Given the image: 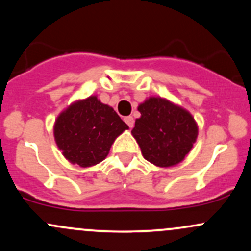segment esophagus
Here are the masks:
<instances>
[{
	"mask_svg": "<svg viewBox=\"0 0 251 251\" xmlns=\"http://www.w3.org/2000/svg\"><path fill=\"white\" fill-rule=\"evenodd\" d=\"M124 122L127 124V126H128L129 128L133 127V125H134V119H133V117H131V116L125 117V118H124Z\"/></svg>",
	"mask_w": 251,
	"mask_h": 251,
	"instance_id": "obj_1",
	"label": "esophagus"
}]
</instances>
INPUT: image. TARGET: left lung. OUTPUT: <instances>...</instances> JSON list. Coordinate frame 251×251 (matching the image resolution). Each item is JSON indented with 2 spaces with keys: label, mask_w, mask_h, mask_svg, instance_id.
<instances>
[{
  "label": "left lung",
  "mask_w": 251,
  "mask_h": 251,
  "mask_svg": "<svg viewBox=\"0 0 251 251\" xmlns=\"http://www.w3.org/2000/svg\"><path fill=\"white\" fill-rule=\"evenodd\" d=\"M132 135L146 160L160 168L177 165L197 139L198 127L186 109L163 98H149L138 106Z\"/></svg>",
  "instance_id": "left-lung-1"
}]
</instances>
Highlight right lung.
<instances>
[{
  "label": "right lung",
  "instance_id": "obj_1",
  "mask_svg": "<svg viewBox=\"0 0 251 251\" xmlns=\"http://www.w3.org/2000/svg\"><path fill=\"white\" fill-rule=\"evenodd\" d=\"M128 126L96 96L72 103L57 117L54 138L63 157L89 168L102 162L116 138Z\"/></svg>",
  "mask_w": 251,
  "mask_h": 251
}]
</instances>
